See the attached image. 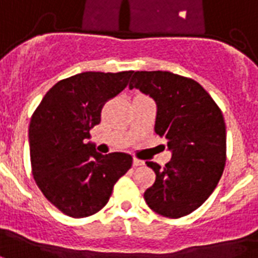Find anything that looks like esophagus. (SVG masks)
Returning a JSON list of instances; mask_svg holds the SVG:
<instances>
[{"label":"esophagus","mask_w":258,"mask_h":258,"mask_svg":"<svg viewBox=\"0 0 258 258\" xmlns=\"http://www.w3.org/2000/svg\"><path fill=\"white\" fill-rule=\"evenodd\" d=\"M140 165H144V161L139 160V159H133V167H140Z\"/></svg>","instance_id":"obj_1"}]
</instances>
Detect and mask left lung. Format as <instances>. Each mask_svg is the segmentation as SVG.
<instances>
[{"instance_id": "left-lung-1", "label": "left lung", "mask_w": 258, "mask_h": 258, "mask_svg": "<svg viewBox=\"0 0 258 258\" xmlns=\"http://www.w3.org/2000/svg\"><path fill=\"white\" fill-rule=\"evenodd\" d=\"M135 87L156 102L155 132L172 152L165 167L147 161L156 180L144 199L167 218L191 214L213 194L225 168L222 111L198 82L169 71H136L129 83Z\"/></svg>"}]
</instances>
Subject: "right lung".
I'll return each mask as SVG.
<instances>
[{
	"label": "right lung",
	"instance_id": "add662e5",
	"mask_svg": "<svg viewBox=\"0 0 258 258\" xmlns=\"http://www.w3.org/2000/svg\"><path fill=\"white\" fill-rule=\"evenodd\" d=\"M132 74L87 71L59 81L32 114V173L44 197L63 214L85 218L98 213L132 167L131 155L103 156L86 143L101 122L103 105L126 87Z\"/></svg>",
	"mask_w": 258,
	"mask_h": 258
}]
</instances>
